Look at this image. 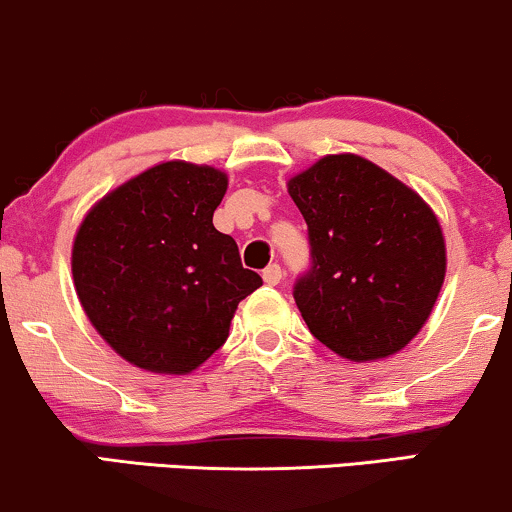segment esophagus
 <instances>
[{
  "instance_id": "obj_1",
  "label": "esophagus",
  "mask_w": 512,
  "mask_h": 512,
  "mask_svg": "<svg viewBox=\"0 0 512 512\" xmlns=\"http://www.w3.org/2000/svg\"><path fill=\"white\" fill-rule=\"evenodd\" d=\"M282 268L280 263H270V266L263 270V280H266V285H278V282L282 280Z\"/></svg>"
}]
</instances>
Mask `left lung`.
<instances>
[{"mask_svg": "<svg viewBox=\"0 0 512 512\" xmlns=\"http://www.w3.org/2000/svg\"><path fill=\"white\" fill-rule=\"evenodd\" d=\"M287 189L309 232V268L292 294L311 335L352 362L402 350L446 278L436 215L359 155H328Z\"/></svg>", "mask_w": 512, "mask_h": 512, "instance_id": "left-lung-1", "label": "left lung"}]
</instances>
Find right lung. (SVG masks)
<instances>
[{
	"instance_id": "obj_1",
	"label": "right lung",
	"mask_w": 512,
	"mask_h": 512,
	"mask_svg": "<svg viewBox=\"0 0 512 512\" xmlns=\"http://www.w3.org/2000/svg\"><path fill=\"white\" fill-rule=\"evenodd\" d=\"M227 177L162 162L107 194L78 227L76 294L126 362L189 374L230 335L234 309L263 285L213 227Z\"/></svg>"
}]
</instances>
